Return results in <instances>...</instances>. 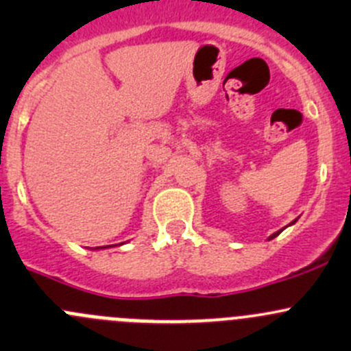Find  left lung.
<instances>
[{
	"instance_id": "left-lung-1",
	"label": "left lung",
	"mask_w": 351,
	"mask_h": 351,
	"mask_svg": "<svg viewBox=\"0 0 351 351\" xmlns=\"http://www.w3.org/2000/svg\"><path fill=\"white\" fill-rule=\"evenodd\" d=\"M295 222H297V219H295V221H292V222H290V224H289V226H292V224H295ZM284 229H285V228H284ZM284 229H280V231H277V232H274V234H271V236H270V238H268V239H274V238H277V236H278V234H280V232H282V231H284Z\"/></svg>"
}]
</instances>
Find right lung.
Segmentation results:
<instances>
[{
  "instance_id": "1",
  "label": "right lung",
  "mask_w": 351,
  "mask_h": 351,
  "mask_svg": "<svg viewBox=\"0 0 351 351\" xmlns=\"http://www.w3.org/2000/svg\"><path fill=\"white\" fill-rule=\"evenodd\" d=\"M105 247H108V246H100V247H97V250H105Z\"/></svg>"
}]
</instances>
